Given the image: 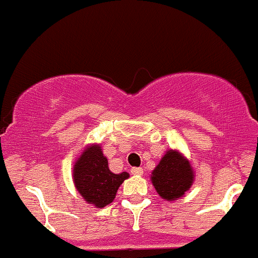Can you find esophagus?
Listing matches in <instances>:
<instances>
[{"label":"esophagus","instance_id":"esophagus-1","mask_svg":"<svg viewBox=\"0 0 258 258\" xmlns=\"http://www.w3.org/2000/svg\"><path fill=\"white\" fill-rule=\"evenodd\" d=\"M132 174L133 175H143L144 174V169L143 168H132Z\"/></svg>","mask_w":258,"mask_h":258}]
</instances>
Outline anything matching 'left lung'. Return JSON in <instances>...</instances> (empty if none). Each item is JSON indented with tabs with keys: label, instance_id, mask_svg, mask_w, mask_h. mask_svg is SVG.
Here are the masks:
<instances>
[{
	"label": "left lung",
	"instance_id": "left-lung-1",
	"mask_svg": "<svg viewBox=\"0 0 258 258\" xmlns=\"http://www.w3.org/2000/svg\"><path fill=\"white\" fill-rule=\"evenodd\" d=\"M195 180L189 160L178 150H168L151 173V181L162 199L174 201L183 198Z\"/></svg>",
	"mask_w": 258,
	"mask_h": 258
}]
</instances>
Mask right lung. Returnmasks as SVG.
Here are the masks:
<instances>
[{"label":"right lung","mask_w":258,"mask_h":258,"mask_svg":"<svg viewBox=\"0 0 258 258\" xmlns=\"http://www.w3.org/2000/svg\"><path fill=\"white\" fill-rule=\"evenodd\" d=\"M129 173L114 174L109 170L108 160L103 155L100 144L88 145L73 166V181L75 189L88 204L103 208L112 204Z\"/></svg>","instance_id":"1"}]
</instances>
